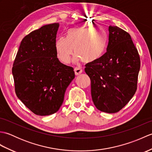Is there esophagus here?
Returning a JSON list of instances; mask_svg holds the SVG:
<instances>
[{"label": "esophagus", "mask_w": 152, "mask_h": 152, "mask_svg": "<svg viewBox=\"0 0 152 152\" xmlns=\"http://www.w3.org/2000/svg\"><path fill=\"white\" fill-rule=\"evenodd\" d=\"M83 72V70L82 69H80V68L78 67H76L74 68V73H75V75L76 76H78L80 74H81Z\"/></svg>", "instance_id": "obj_1"}]
</instances>
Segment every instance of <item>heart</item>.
<instances>
[{
    "instance_id": "1",
    "label": "heart",
    "mask_w": 152,
    "mask_h": 152,
    "mask_svg": "<svg viewBox=\"0 0 152 152\" xmlns=\"http://www.w3.org/2000/svg\"><path fill=\"white\" fill-rule=\"evenodd\" d=\"M108 42V35L103 27H77L69 29L66 38H58L56 48L58 57L64 63L70 62L74 50L75 62L83 60L93 63L104 54Z\"/></svg>"
}]
</instances>
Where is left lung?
<instances>
[{
  "label": "left lung",
  "instance_id": "left-lung-1",
  "mask_svg": "<svg viewBox=\"0 0 152 152\" xmlns=\"http://www.w3.org/2000/svg\"><path fill=\"white\" fill-rule=\"evenodd\" d=\"M107 51L85 72L91 80L92 101L96 108L106 113L120 110L137 90L140 57L130 34L110 25Z\"/></svg>",
  "mask_w": 152,
  "mask_h": 152
}]
</instances>
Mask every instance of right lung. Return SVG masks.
<instances>
[{"mask_svg": "<svg viewBox=\"0 0 152 152\" xmlns=\"http://www.w3.org/2000/svg\"><path fill=\"white\" fill-rule=\"evenodd\" d=\"M59 23L44 25L22 40L12 68L18 99L39 115L59 110L66 89L75 77L61 63L56 48Z\"/></svg>", "mask_w": 152, "mask_h": 152, "instance_id": "right-lung-1", "label": "right lung"}]
</instances>
